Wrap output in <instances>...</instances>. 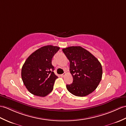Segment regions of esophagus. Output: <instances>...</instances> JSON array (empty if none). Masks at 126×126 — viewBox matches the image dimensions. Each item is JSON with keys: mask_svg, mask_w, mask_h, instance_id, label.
I'll return each mask as SVG.
<instances>
[{"mask_svg": "<svg viewBox=\"0 0 126 126\" xmlns=\"http://www.w3.org/2000/svg\"><path fill=\"white\" fill-rule=\"evenodd\" d=\"M65 75H66L65 73H64V74H62V75H61V77H64V76H65Z\"/></svg>", "mask_w": 126, "mask_h": 126, "instance_id": "esophagus-1", "label": "esophagus"}]
</instances>
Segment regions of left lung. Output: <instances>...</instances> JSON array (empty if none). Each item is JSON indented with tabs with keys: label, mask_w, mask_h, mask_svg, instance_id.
<instances>
[{
	"label": "left lung",
	"mask_w": 126,
	"mask_h": 126,
	"mask_svg": "<svg viewBox=\"0 0 126 126\" xmlns=\"http://www.w3.org/2000/svg\"><path fill=\"white\" fill-rule=\"evenodd\" d=\"M62 50L70 61V71L73 82L66 85L69 91L76 96H85L98 87L103 75L98 60L80 46H72Z\"/></svg>",
	"instance_id": "8db88e82"
}]
</instances>
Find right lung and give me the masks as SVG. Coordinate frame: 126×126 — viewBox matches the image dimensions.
<instances>
[{
  "mask_svg": "<svg viewBox=\"0 0 126 126\" xmlns=\"http://www.w3.org/2000/svg\"><path fill=\"white\" fill-rule=\"evenodd\" d=\"M57 46H43L33 52L22 67L21 78L26 87L32 94L45 96L53 90L58 78L54 72L51 61L60 49Z\"/></svg>",
  "mask_w": 126,
  "mask_h": 126,
  "instance_id": "1",
  "label": "right lung"
}]
</instances>
